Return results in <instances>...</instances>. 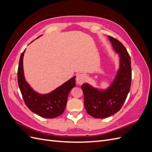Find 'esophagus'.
Returning <instances> with one entry per match:
<instances>
[{
  "label": "esophagus",
  "instance_id": "obj_1",
  "mask_svg": "<svg viewBox=\"0 0 152 152\" xmlns=\"http://www.w3.org/2000/svg\"><path fill=\"white\" fill-rule=\"evenodd\" d=\"M86 79V77L83 73H80V74H78L76 78V82L77 84H82L85 82Z\"/></svg>",
  "mask_w": 152,
  "mask_h": 152
}]
</instances>
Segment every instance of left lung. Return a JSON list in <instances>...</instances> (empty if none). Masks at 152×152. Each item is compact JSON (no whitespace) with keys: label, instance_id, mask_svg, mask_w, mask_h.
<instances>
[{"label":"left lung","instance_id":"obj_1","mask_svg":"<svg viewBox=\"0 0 152 152\" xmlns=\"http://www.w3.org/2000/svg\"><path fill=\"white\" fill-rule=\"evenodd\" d=\"M108 37L113 50L118 54V67L113 81L104 89L95 87L87 82L81 86L86 111L96 118H107L118 112L131 87L132 71L129 55L121 42L110 36Z\"/></svg>","mask_w":152,"mask_h":152}]
</instances>
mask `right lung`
I'll return each mask as SVG.
<instances>
[{"label":"right lung","instance_id":"obj_1","mask_svg":"<svg viewBox=\"0 0 152 152\" xmlns=\"http://www.w3.org/2000/svg\"><path fill=\"white\" fill-rule=\"evenodd\" d=\"M25 50L20 59L18 82L26 105L32 112L44 118H53L61 115L65 109L69 93L76 86V76L73 77L49 93H37L26 82L25 77L23 61Z\"/></svg>","mask_w":152,"mask_h":152}]
</instances>
